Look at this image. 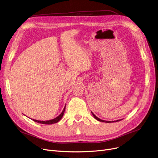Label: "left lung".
<instances>
[{"instance_id": "1", "label": "left lung", "mask_w": 158, "mask_h": 158, "mask_svg": "<svg viewBox=\"0 0 158 158\" xmlns=\"http://www.w3.org/2000/svg\"><path fill=\"white\" fill-rule=\"evenodd\" d=\"M92 114H93V116L94 117V118L97 120H98V121H100V122H106V123H111L112 122H118V121H120V120H116V121H106V120H101V118H98L97 117H96V116L93 113V112H92Z\"/></svg>"}]
</instances>
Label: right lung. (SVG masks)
Masks as SVG:
<instances>
[{
    "instance_id": "add662e5",
    "label": "right lung",
    "mask_w": 158,
    "mask_h": 158,
    "mask_svg": "<svg viewBox=\"0 0 158 158\" xmlns=\"http://www.w3.org/2000/svg\"><path fill=\"white\" fill-rule=\"evenodd\" d=\"M65 106L64 107V109L63 110V111L61 112V113L59 115L57 116V117L54 119H52V120H46V121H42V120H35V119H31L33 121H35L36 122H38V123H43V124H52V123H56L57 122H59L63 117V116L64 114V111H65Z\"/></svg>"
}]
</instances>
